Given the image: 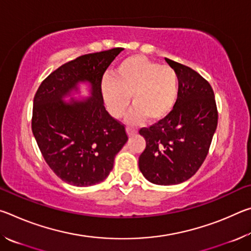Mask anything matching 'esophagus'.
Masks as SVG:
<instances>
[{
    "mask_svg": "<svg viewBox=\"0 0 251 251\" xmlns=\"http://www.w3.org/2000/svg\"><path fill=\"white\" fill-rule=\"evenodd\" d=\"M126 130H127V134H128V136H134L137 134V129L134 128V127H130V126H127L126 127Z\"/></svg>",
    "mask_w": 251,
    "mask_h": 251,
    "instance_id": "1",
    "label": "esophagus"
}]
</instances>
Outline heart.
<instances>
[{
    "label": "heart",
    "instance_id": "heart-1",
    "mask_svg": "<svg viewBox=\"0 0 251 251\" xmlns=\"http://www.w3.org/2000/svg\"><path fill=\"white\" fill-rule=\"evenodd\" d=\"M179 92L176 71L160 65L143 55H133L117 65L112 76L101 80V93L110 114L120 117L129 104L135 105L127 116L133 124L150 118L159 122L167 117L175 106Z\"/></svg>",
    "mask_w": 251,
    "mask_h": 251
}]
</instances>
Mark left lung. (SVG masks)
Returning <instances> with one entry per match:
<instances>
[{
	"label": "left lung",
	"mask_w": 251,
	"mask_h": 251,
	"mask_svg": "<svg viewBox=\"0 0 251 251\" xmlns=\"http://www.w3.org/2000/svg\"><path fill=\"white\" fill-rule=\"evenodd\" d=\"M165 59L178 75V99L167 117L139 129L146 148L138 166L152 184L167 186L189 179L201 168L217 128L218 110L208 80L189 66Z\"/></svg>",
	"instance_id": "8db88e82"
}]
</instances>
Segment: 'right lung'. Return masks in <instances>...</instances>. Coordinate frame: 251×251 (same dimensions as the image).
Wrapping results in <instances>:
<instances>
[{"mask_svg": "<svg viewBox=\"0 0 251 251\" xmlns=\"http://www.w3.org/2000/svg\"><path fill=\"white\" fill-rule=\"evenodd\" d=\"M123 50L115 48L82 56L52 72L37 88L32 131L42 156L67 184L87 187L103 181L128 139L125 125L105 109L101 79ZM82 80L92 85L93 98L66 104L61 100Z\"/></svg>", "mask_w": 251, "mask_h": 251, "instance_id": "1", "label": "right lung"}]
</instances>
